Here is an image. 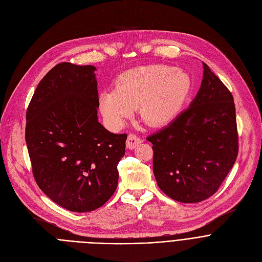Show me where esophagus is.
I'll use <instances>...</instances> for the list:
<instances>
[{"mask_svg": "<svg viewBox=\"0 0 262 262\" xmlns=\"http://www.w3.org/2000/svg\"><path fill=\"white\" fill-rule=\"evenodd\" d=\"M141 142H142V140L139 136H137L136 134H129L127 137V140H126V146L129 149H134L139 144H141Z\"/></svg>", "mask_w": 262, "mask_h": 262, "instance_id": "esophagus-1", "label": "esophagus"}]
</instances>
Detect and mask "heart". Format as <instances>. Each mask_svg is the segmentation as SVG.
I'll return each mask as SVG.
<instances>
[{"mask_svg": "<svg viewBox=\"0 0 262 262\" xmlns=\"http://www.w3.org/2000/svg\"><path fill=\"white\" fill-rule=\"evenodd\" d=\"M193 81L188 72L164 64L132 68L117 78L114 91L99 95V108L105 120L121 126L135 107L150 125L173 120L189 99Z\"/></svg>", "mask_w": 262, "mask_h": 262, "instance_id": "heart-1", "label": "heart"}]
</instances>
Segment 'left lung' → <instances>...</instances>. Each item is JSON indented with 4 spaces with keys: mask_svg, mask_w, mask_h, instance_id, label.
Masks as SVG:
<instances>
[{
    "mask_svg": "<svg viewBox=\"0 0 262 262\" xmlns=\"http://www.w3.org/2000/svg\"><path fill=\"white\" fill-rule=\"evenodd\" d=\"M201 87L168 126L147 137L152 143L154 174L171 199L197 203L212 196L238 154L233 96L203 63Z\"/></svg>",
    "mask_w": 262,
    "mask_h": 262,
    "instance_id": "obj_1",
    "label": "left lung"
}]
</instances>
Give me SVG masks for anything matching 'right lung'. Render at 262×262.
Wrapping results in <instances>:
<instances>
[{"mask_svg": "<svg viewBox=\"0 0 262 262\" xmlns=\"http://www.w3.org/2000/svg\"><path fill=\"white\" fill-rule=\"evenodd\" d=\"M92 65L63 62L37 86L26 116L32 172L41 191L61 207L88 212L116 191L117 165L126 134L106 130L97 118V81Z\"/></svg>", "mask_w": 262, "mask_h": 262, "instance_id": "right-lung-1", "label": "right lung"}]
</instances>
